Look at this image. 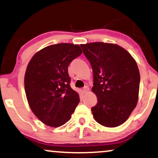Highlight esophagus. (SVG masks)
<instances>
[{
  "instance_id": "34e87169",
  "label": "esophagus",
  "mask_w": 158,
  "mask_h": 158,
  "mask_svg": "<svg viewBox=\"0 0 158 158\" xmlns=\"http://www.w3.org/2000/svg\"><path fill=\"white\" fill-rule=\"evenodd\" d=\"M89 88L87 87V86H86V87H85V88L83 89V92L84 93H87V92H89Z\"/></svg>"
}]
</instances>
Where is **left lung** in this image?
Wrapping results in <instances>:
<instances>
[{
	"label": "left lung",
	"instance_id": "8db88e82",
	"mask_svg": "<svg viewBox=\"0 0 158 158\" xmlns=\"http://www.w3.org/2000/svg\"><path fill=\"white\" fill-rule=\"evenodd\" d=\"M80 46L93 72L92 91L98 98L91 109L94 120L106 127L123 124L139 98L140 74L135 60L115 44L98 42Z\"/></svg>",
	"mask_w": 158,
	"mask_h": 158
}]
</instances>
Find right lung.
<instances>
[{"label":"right lung","instance_id":"obj_1","mask_svg":"<svg viewBox=\"0 0 158 158\" xmlns=\"http://www.w3.org/2000/svg\"><path fill=\"white\" fill-rule=\"evenodd\" d=\"M81 53L79 45L59 43L44 48L29 62L25 93L31 111L45 125L65 124L79 104V94L69 85L68 67Z\"/></svg>","mask_w":158,"mask_h":158}]
</instances>
